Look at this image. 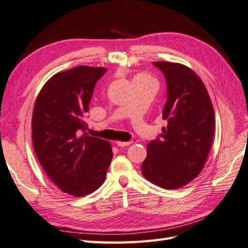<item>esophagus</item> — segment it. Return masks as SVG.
Here are the masks:
<instances>
[{"label":"esophagus","mask_w":248,"mask_h":248,"mask_svg":"<svg viewBox=\"0 0 248 248\" xmlns=\"http://www.w3.org/2000/svg\"><path fill=\"white\" fill-rule=\"evenodd\" d=\"M115 144H117L118 146L120 147H123V146H127L129 144H131V141H128V142H122V141H117L115 142Z\"/></svg>","instance_id":"34e87169"}]
</instances>
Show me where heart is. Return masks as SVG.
Here are the masks:
<instances>
[{
    "mask_svg": "<svg viewBox=\"0 0 248 248\" xmlns=\"http://www.w3.org/2000/svg\"><path fill=\"white\" fill-rule=\"evenodd\" d=\"M137 78H140V79H152V78H150V76L146 75V74H143V73H140V74H137L134 79H137Z\"/></svg>",
    "mask_w": 248,
    "mask_h": 248,
    "instance_id": "1",
    "label": "heart"
}]
</instances>
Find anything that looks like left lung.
<instances>
[{
    "label": "left lung",
    "instance_id": "8db88e82",
    "mask_svg": "<svg viewBox=\"0 0 248 248\" xmlns=\"http://www.w3.org/2000/svg\"><path fill=\"white\" fill-rule=\"evenodd\" d=\"M167 81L162 118L167 127L147 144L141 169L160 188L175 190L201 173L213 141L214 109L202 79L184 64L156 62Z\"/></svg>",
    "mask_w": 248,
    "mask_h": 248
}]
</instances>
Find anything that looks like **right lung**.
I'll return each mask as SVG.
<instances>
[{"label":"right lung","instance_id":"1","mask_svg":"<svg viewBox=\"0 0 248 248\" xmlns=\"http://www.w3.org/2000/svg\"><path fill=\"white\" fill-rule=\"evenodd\" d=\"M106 71L78 65L55 74L42 87L32 111L38 160L53 183L73 196L100 188L112 159L108 141L81 135L95 84Z\"/></svg>","mask_w":248,"mask_h":248}]
</instances>
